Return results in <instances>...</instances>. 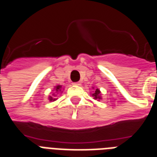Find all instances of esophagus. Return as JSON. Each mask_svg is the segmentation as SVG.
<instances>
[{
    "instance_id": "34e87169",
    "label": "esophagus",
    "mask_w": 157,
    "mask_h": 157,
    "mask_svg": "<svg viewBox=\"0 0 157 157\" xmlns=\"http://www.w3.org/2000/svg\"><path fill=\"white\" fill-rule=\"evenodd\" d=\"M74 86H81V82H74Z\"/></svg>"
}]
</instances>
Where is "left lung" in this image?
I'll return each instance as SVG.
<instances>
[{
	"instance_id": "1",
	"label": "left lung",
	"mask_w": 157,
	"mask_h": 157,
	"mask_svg": "<svg viewBox=\"0 0 157 157\" xmlns=\"http://www.w3.org/2000/svg\"><path fill=\"white\" fill-rule=\"evenodd\" d=\"M94 89V88H93ZM92 97H94V99L99 101L101 99V92L98 89H95L94 93L92 94Z\"/></svg>"
}]
</instances>
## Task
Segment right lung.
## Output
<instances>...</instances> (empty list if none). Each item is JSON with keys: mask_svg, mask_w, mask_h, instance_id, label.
I'll list each match as a JSON object with an SVG mask.
<instances>
[{"mask_svg": "<svg viewBox=\"0 0 157 157\" xmlns=\"http://www.w3.org/2000/svg\"><path fill=\"white\" fill-rule=\"evenodd\" d=\"M61 90H62V86H55V88H54V90L56 91L57 93H59V92H60V91H61ZM53 97L52 96H50V97H49V100L50 101V102H54V101H55L57 99L56 98H55V96L56 95H54V94H53Z\"/></svg>", "mask_w": 157, "mask_h": 157, "instance_id": "obj_1", "label": "right lung"}]
</instances>
